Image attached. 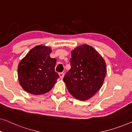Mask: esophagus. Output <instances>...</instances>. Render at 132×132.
Segmentation results:
<instances>
[{"instance_id":"1","label":"esophagus","mask_w":132,"mask_h":132,"mask_svg":"<svg viewBox=\"0 0 132 132\" xmlns=\"http://www.w3.org/2000/svg\"><path fill=\"white\" fill-rule=\"evenodd\" d=\"M64 73H63V72H60V73H59V76H60V78H63V77H64Z\"/></svg>"}]
</instances>
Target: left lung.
Masks as SVG:
<instances>
[{
	"instance_id": "1",
	"label": "left lung",
	"mask_w": 132,
	"mask_h": 132,
	"mask_svg": "<svg viewBox=\"0 0 132 132\" xmlns=\"http://www.w3.org/2000/svg\"><path fill=\"white\" fill-rule=\"evenodd\" d=\"M71 68L63 78L73 97L85 101L93 97L102 85L106 74L105 60L94 48L83 45L72 51Z\"/></svg>"
}]
</instances>
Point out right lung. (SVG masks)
<instances>
[{"instance_id": "add662e5", "label": "right lung", "mask_w": 132, "mask_h": 132, "mask_svg": "<svg viewBox=\"0 0 132 132\" xmlns=\"http://www.w3.org/2000/svg\"><path fill=\"white\" fill-rule=\"evenodd\" d=\"M51 50L42 45L32 48L18 67L20 84L29 93L37 95L50 92L56 83V59L50 57Z\"/></svg>"}]
</instances>
